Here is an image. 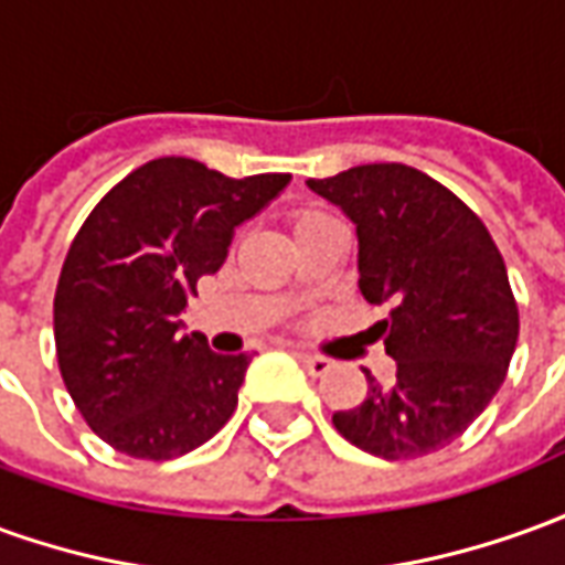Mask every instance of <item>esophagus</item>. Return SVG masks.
<instances>
[{"label":"esophagus","instance_id":"esophagus-1","mask_svg":"<svg viewBox=\"0 0 565 565\" xmlns=\"http://www.w3.org/2000/svg\"><path fill=\"white\" fill-rule=\"evenodd\" d=\"M296 358H299V364L306 366L311 376H323V373L333 370V361H330V358H318V354H296Z\"/></svg>","mask_w":565,"mask_h":565}]
</instances>
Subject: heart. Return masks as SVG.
I'll return each mask as SVG.
<instances>
[{"label":"heart","instance_id":"b5f03b06","mask_svg":"<svg viewBox=\"0 0 565 565\" xmlns=\"http://www.w3.org/2000/svg\"><path fill=\"white\" fill-rule=\"evenodd\" d=\"M315 220H323V214H315V211H306V214H299L294 220V232H296V228L309 226V223H315Z\"/></svg>","mask_w":565,"mask_h":565}]
</instances>
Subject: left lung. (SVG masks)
Wrapping results in <instances>:
<instances>
[{"label":"left lung","instance_id":"1","mask_svg":"<svg viewBox=\"0 0 565 565\" xmlns=\"http://www.w3.org/2000/svg\"><path fill=\"white\" fill-rule=\"evenodd\" d=\"M358 232V287L392 302L379 333L397 361L388 385L333 413L337 431L379 459H419L452 444L502 388L520 318L508 269L480 216L406 164H361L306 180Z\"/></svg>","mask_w":565,"mask_h":565}]
</instances>
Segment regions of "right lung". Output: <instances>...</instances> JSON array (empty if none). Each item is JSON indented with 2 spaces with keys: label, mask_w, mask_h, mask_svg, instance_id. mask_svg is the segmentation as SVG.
<instances>
[{
  "label": "right lung",
  "mask_w": 565,
  "mask_h": 565,
  "mask_svg": "<svg viewBox=\"0 0 565 565\" xmlns=\"http://www.w3.org/2000/svg\"><path fill=\"white\" fill-rule=\"evenodd\" d=\"M290 173L232 180L195 159H156L90 211L63 259L54 342L90 431L134 459H177L235 413L250 358L216 354L180 315L226 263L235 228Z\"/></svg>",
  "instance_id": "obj_1"
}]
</instances>
